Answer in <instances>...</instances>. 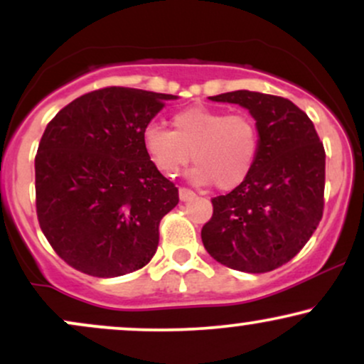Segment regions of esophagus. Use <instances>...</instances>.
Instances as JSON below:
<instances>
[{
	"mask_svg": "<svg viewBox=\"0 0 364 364\" xmlns=\"http://www.w3.org/2000/svg\"><path fill=\"white\" fill-rule=\"evenodd\" d=\"M195 193L191 190H188V188H179V198H181V202H188L190 198H193Z\"/></svg>",
	"mask_w": 364,
	"mask_h": 364,
	"instance_id": "1",
	"label": "esophagus"
}]
</instances>
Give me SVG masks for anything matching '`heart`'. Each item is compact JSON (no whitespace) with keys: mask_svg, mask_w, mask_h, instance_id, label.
Returning a JSON list of instances; mask_svg holds the SVG:
<instances>
[{"mask_svg":"<svg viewBox=\"0 0 364 364\" xmlns=\"http://www.w3.org/2000/svg\"><path fill=\"white\" fill-rule=\"evenodd\" d=\"M173 132L157 123L145 127L141 144L159 173L174 178L193 156L191 179L200 186L235 190L248 178L258 154V127L245 112L190 106L174 112Z\"/></svg>","mask_w":364,"mask_h":364,"instance_id":"1","label":"heart"}]
</instances>
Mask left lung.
<instances>
[{"label": "left lung", "mask_w": 364, "mask_h": 364, "mask_svg": "<svg viewBox=\"0 0 364 364\" xmlns=\"http://www.w3.org/2000/svg\"><path fill=\"white\" fill-rule=\"evenodd\" d=\"M210 99L246 107L260 141L248 178L212 198L203 246L229 269L270 272L301 252L323 215V144L306 112L289 99L250 90Z\"/></svg>", "instance_id": "1"}]
</instances>
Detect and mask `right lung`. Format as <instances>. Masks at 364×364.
Here are the masks:
<instances>
[{"mask_svg": "<svg viewBox=\"0 0 364 364\" xmlns=\"http://www.w3.org/2000/svg\"><path fill=\"white\" fill-rule=\"evenodd\" d=\"M171 94L104 87L49 121L36 156V210L61 260L118 277L152 260L178 188L149 161L144 129Z\"/></svg>", "mask_w": 364, "mask_h": 364, "instance_id": "add662e5", "label": "right lung"}]
</instances>
